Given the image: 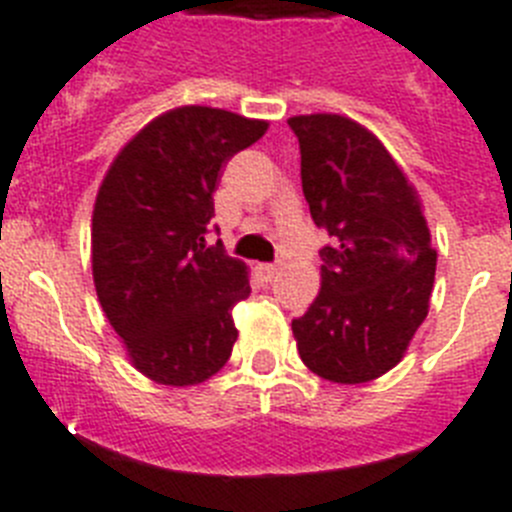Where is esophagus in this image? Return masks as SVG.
I'll list each match as a JSON object with an SVG mask.
<instances>
[{
  "instance_id": "34e87169",
  "label": "esophagus",
  "mask_w": 512,
  "mask_h": 512,
  "mask_svg": "<svg viewBox=\"0 0 512 512\" xmlns=\"http://www.w3.org/2000/svg\"><path fill=\"white\" fill-rule=\"evenodd\" d=\"M255 273H257V278H260V281H263V283H268V281H273V278L278 276V265H270V263L257 265V268H255Z\"/></svg>"
}]
</instances>
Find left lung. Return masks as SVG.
<instances>
[{"mask_svg":"<svg viewBox=\"0 0 512 512\" xmlns=\"http://www.w3.org/2000/svg\"><path fill=\"white\" fill-rule=\"evenodd\" d=\"M320 249V294L291 322L302 362L359 385L401 362L429 312L437 252L414 184L367 127L341 114L291 117Z\"/></svg>","mask_w":512,"mask_h":512,"instance_id":"left-lung-1","label":"left lung"}]
</instances>
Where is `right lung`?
<instances>
[{
	"mask_svg": "<svg viewBox=\"0 0 512 512\" xmlns=\"http://www.w3.org/2000/svg\"><path fill=\"white\" fill-rule=\"evenodd\" d=\"M263 119L210 106L156 117L119 150L93 208L98 302L137 372L197 385L229 362L231 309L249 296L247 265L205 244L223 163L257 143Z\"/></svg>",
	"mask_w": 512,
	"mask_h": 512,
	"instance_id": "add662e5",
	"label": "right lung"
}]
</instances>
